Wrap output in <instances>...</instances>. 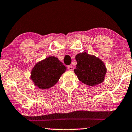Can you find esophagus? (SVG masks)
<instances>
[{
    "instance_id": "esophagus-1",
    "label": "esophagus",
    "mask_w": 132,
    "mask_h": 132,
    "mask_svg": "<svg viewBox=\"0 0 132 132\" xmlns=\"http://www.w3.org/2000/svg\"><path fill=\"white\" fill-rule=\"evenodd\" d=\"M68 69L70 70V71H73V70H74V67L71 65H69L68 67Z\"/></svg>"
}]
</instances>
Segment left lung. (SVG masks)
I'll use <instances>...</instances> for the list:
<instances>
[{
    "label": "left lung",
    "instance_id": "obj_1",
    "mask_svg": "<svg viewBox=\"0 0 132 132\" xmlns=\"http://www.w3.org/2000/svg\"><path fill=\"white\" fill-rule=\"evenodd\" d=\"M76 60L77 65L74 71L79 80L91 86L103 82L106 68L104 62L98 57L84 52L77 54Z\"/></svg>",
    "mask_w": 132,
    "mask_h": 132
}]
</instances>
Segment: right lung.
Segmentation results:
<instances>
[{
  "mask_svg": "<svg viewBox=\"0 0 132 132\" xmlns=\"http://www.w3.org/2000/svg\"><path fill=\"white\" fill-rule=\"evenodd\" d=\"M66 70V67L57 57L49 56L34 66L30 78L38 88L48 89L56 84Z\"/></svg>",
  "mask_w": 132,
  "mask_h": 132,
  "instance_id": "right-lung-1",
  "label": "right lung"
}]
</instances>
